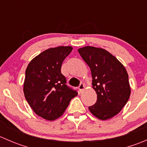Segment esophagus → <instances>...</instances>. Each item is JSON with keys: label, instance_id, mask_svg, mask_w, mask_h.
<instances>
[{"label": "esophagus", "instance_id": "obj_1", "mask_svg": "<svg viewBox=\"0 0 147 147\" xmlns=\"http://www.w3.org/2000/svg\"><path fill=\"white\" fill-rule=\"evenodd\" d=\"M84 88H85V86H84V84H83V83H81V84L79 85V87H78V89H79V90L80 92H82Z\"/></svg>", "mask_w": 147, "mask_h": 147}]
</instances>
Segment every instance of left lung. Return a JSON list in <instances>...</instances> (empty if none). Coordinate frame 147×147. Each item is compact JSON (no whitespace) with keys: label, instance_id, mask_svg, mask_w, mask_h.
<instances>
[{"label":"left lung","instance_id":"8db88e82","mask_svg":"<svg viewBox=\"0 0 147 147\" xmlns=\"http://www.w3.org/2000/svg\"><path fill=\"white\" fill-rule=\"evenodd\" d=\"M78 52L91 69L92 88L97 94L96 103L89 107L90 112L101 120L113 117L122 109L131 94L125 67L103 48L85 46Z\"/></svg>","mask_w":147,"mask_h":147}]
</instances>
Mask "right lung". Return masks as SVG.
Wrapping results in <instances>:
<instances>
[{"mask_svg": "<svg viewBox=\"0 0 147 147\" xmlns=\"http://www.w3.org/2000/svg\"><path fill=\"white\" fill-rule=\"evenodd\" d=\"M71 46H59L45 50L34 57L26 70L23 92L28 103L37 115L49 121L61 117L73 97L75 90L68 87L61 73Z\"/></svg>", "mask_w": 147, "mask_h": 147, "instance_id": "1", "label": "right lung"}]
</instances>
